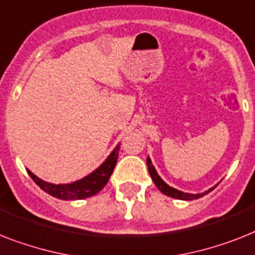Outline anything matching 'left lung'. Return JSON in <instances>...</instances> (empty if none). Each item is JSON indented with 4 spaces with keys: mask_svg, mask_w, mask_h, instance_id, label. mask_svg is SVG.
<instances>
[{
    "mask_svg": "<svg viewBox=\"0 0 255 255\" xmlns=\"http://www.w3.org/2000/svg\"><path fill=\"white\" fill-rule=\"evenodd\" d=\"M146 165H148V171L149 174H150V177H152L153 182H154V185L157 186V188L160 190L162 194H165V195L167 196H171V198H175V199H179V200H194V199H199V198H202V196H204L206 194H208L210 191H212L215 187L210 188V190H207V191L202 192V194H188V192H183V191H179V190H177V188L174 187H170V186L167 185V183H165V182L161 179V177L158 174H157L156 169H154V166H153L152 161H150V158H146Z\"/></svg>",
    "mask_w": 255,
    "mask_h": 255,
    "instance_id": "obj_1",
    "label": "left lung"
}]
</instances>
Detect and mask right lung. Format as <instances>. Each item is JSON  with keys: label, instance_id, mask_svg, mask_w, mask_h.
<instances>
[{"label": "right lung", "instance_id": "add662e5", "mask_svg": "<svg viewBox=\"0 0 255 255\" xmlns=\"http://www.w3.org/2000/svg\"><path fill=\"white\" fill-rule=\"evenodd\" d=\"M119 145L115 146V149L110 153V156L107 157L106 161L98 169H95L93 173L84 177L82 179H78V181L72 182V183L53 185V183H49V182H45L43 179H40V178H38L34 173H31L30 170H27V173L30 174V177L34 179L35 183L43 191H45L49 195L55 196L57 199L78 200L85 199V198H90V196L98 194L106 186L107 182H109L110 177L113 174L114 167L117 165L118 156H119V149H121Z\"/></svg>", "mask_w": 255, "mask_h": 255}]
</instances>
